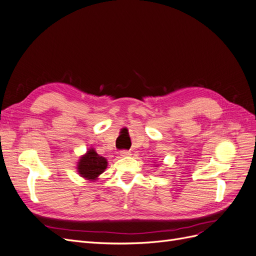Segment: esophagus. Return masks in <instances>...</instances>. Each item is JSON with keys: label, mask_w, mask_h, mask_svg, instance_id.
Masks as SVG:
<instances>
[{"label": "esophagus", "mask_w": 256, "mask_h": 256, "mask_svg": "<svg viewBox=\"0 0 256 256\" xmlns=\"http://www.w3.org/2000/svg\"><path fill=\"white\" fill-rule=\"evenodd\" d=\"M120 154L122 157H129L130 154H131V152L129 150H120Z\"/></svg>", "instance_id": "1"}]
</instances>
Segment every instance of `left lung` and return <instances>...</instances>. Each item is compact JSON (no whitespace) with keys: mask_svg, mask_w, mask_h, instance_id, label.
<instances>
[{"mask_svg":"<svg viewBox=\"0 0 256 256\" xmlns=\"http://www.w3.org/2000/svg\"><path fill=\"white\" fill-rule=\"evenodd\" d=\"M154 166H157V164H154Z\"/></svg>","mask_w":256,"mask_h":256,"instance_id":"8db88e82","label":"left lung"}]
</instances>
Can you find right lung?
I'll return each mask as SVG.
<instances>
[{"label": "right lung", "instance_id": "obj_1", "mask_svg": "<svg viewBox=\"0 0 256 256\" xmlns=\"http://www.w3.org/2000/svg\"><path fill=\"white\" fill-rule=\"evenodd\" d=\"M108 166V160L99 156L95 148H88V150L80 157L76 162V172L84 180L90 182H96Z\"/></svg>", "mask_w": 256, "mask_h": 256}]
</instances>
